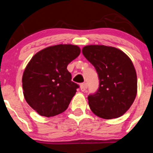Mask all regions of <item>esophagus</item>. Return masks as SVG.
<instances>
[{"label":"esophagus","instance_id":"esophagus-1","mask_svg":"<svg viewBox=\"0 0 153 153\" xmlns=\"http://www.w3.org/2000/svg\"><path fill=\"white\" fill-rule=\"evenodd\" d=\"M86 87H87V86H86V84H81V85H80V88H81V90L82 91V92H84V91H86Z\"/></svg>","mask_w":153,"mask_h":153}]
</instances>
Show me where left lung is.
Instances as JSON below:
<instances>
[{
    "label": "left lung",
    "instance_id": "obj_1",
    "mask_svg": "<svg viewBox=\"0 0 153 153\" xmlns=\"http://www.w3.org/2000/svg\"><path fill=\"white\" fill-rule=\"evenodd\" d=\"M82 52L99 78L98 91L88 96L91 110L104 119L121 117L137 95V75L132 61L120 49L104 45L86 46Z\"/></svg>",
    "mask_w": 153,
    "mask_h": 153
}]
</instances>
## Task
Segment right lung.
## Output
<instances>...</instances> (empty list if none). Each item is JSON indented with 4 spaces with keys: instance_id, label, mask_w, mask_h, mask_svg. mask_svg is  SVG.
<instances>
[{
    "instance_id": "right-lung-1",
    "label": "right lung",
    "mask_w": 153,
    "mask_h": 153,
    "mask_svg": "<svg viewBox=\"0 0 153 153\" xmlns=\"http://www.w3.org/2000/svg\"><path fill=\"white\" fill-rule=\"evenodd\" d=\"M81 53L72 44L51 46L37 52L22 77L26 101L40 115L52 117L67 109L79 86L72 82L68 64Z\"/></svg>"
}]
</instances>
